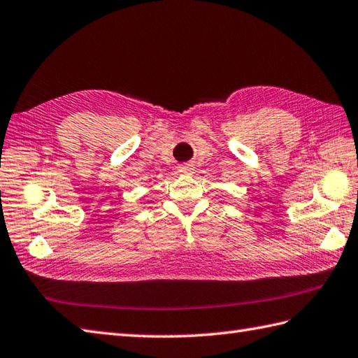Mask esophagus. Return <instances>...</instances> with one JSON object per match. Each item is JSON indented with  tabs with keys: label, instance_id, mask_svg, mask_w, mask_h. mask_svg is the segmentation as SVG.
Returning <instances> with one entry per match:
<instances>
[{
	"label": "esophagus",
	"instance_id": "1",
	"mask_svg": "<svg viewBox=\"0 0 358 358\" xmlns=\"http://www.w3.org/2000/svg\"><path fill=\"white\" fill-rule=\"evenodd\" d=\"M194 171H195V167H194V164H191V163H185V164H180V166H178V172H180V173L189 175V173H192Z\"/></svg>",
	"mask_w": 358,
	"mask_h": 358
}]
</instances>
